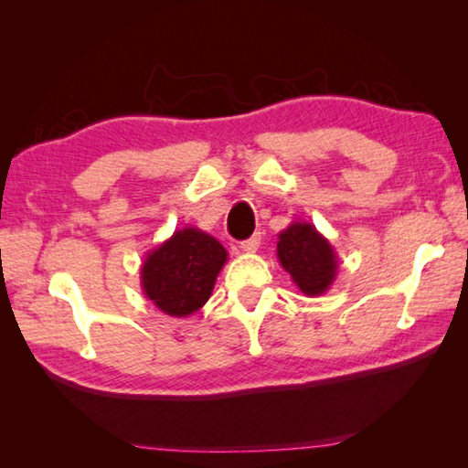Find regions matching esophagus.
Here are the masks:
<instances>
[{
    "label": "esophagus",
    "instance_id": "esophagus-1",
    "mask_svg": "<svg viewBox=\"0 0 468 468\" xmlns=\"http://www.w3.org/2000/svg\"><path fill=\"white\" fill-rule=\"evenodd\" d=\"M260 243H261V235L255 233L253 237H250V239L241 241V250H243L245 253H255L257 250H260Z\"/></svg>",
    "mask_w": 468,
    "mask_h": 468
}]
</instances>
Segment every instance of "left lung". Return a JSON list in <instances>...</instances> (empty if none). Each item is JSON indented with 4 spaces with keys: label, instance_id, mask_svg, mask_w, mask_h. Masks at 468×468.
Wrapping results in <instances>:
<instances>
[{
    "label": "left lung",
    "instance_id": "left-lung-1",
    "mask_svg": "<svg viewBox=\"0 0 468 468\" xmlns=\"http://www.w3.org/2000/svg\"><path fill=\"white\" fill-rule=\"evenodd\" d=\"M277 260L307 297L324 295L337 275L332 243L307 221H293L277 235Z\"/></svg>",
    "mask_w": 468,
    "mask_h": 468
}]
</instances>
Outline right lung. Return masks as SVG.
<instances>
[{"label": "right lung", "instance_id": "right-lung-1", "mask_svg": "<svg viewBox=\"0 0 468 468\" xmlns=\"http://www.w3.org/2000/svg\"><path fill=\"white\" fill-rule=\"evenodd\" d=\"M227 250L198 227L175 231L141 265L143 293L171 317H188L208 302Z\"/></svg>", "mask_w": 468, "mask_h": 468}]
</instances>
